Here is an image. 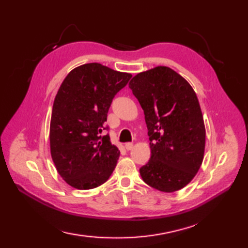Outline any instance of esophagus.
<instances>
[{
  "instance_id": "obj_1",
  "label": "esophagus",
  "mask_w": 248,
  "mask_h": 248,
  "mask_svg": "<svg viewBox=\"0 0 248 248\" xmlns=\"http://www.w3.org/2000/svg\"><path fill=\"white\" fill-rule=\"evenodd\" d=\"M125 148L127 150H131L132 148H134V144L132 143H126L125 144Z\"/></svg>"
}]
</instances>
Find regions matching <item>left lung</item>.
<instances>
[{"label": "left lung", "instance_id": "obj_1", "mask_svg": "<svg viewBox=\"0 0 248 248\" xmlns=\"http://www.w3.org/2000/svg\"><path fill=\"white\" fill-rule=\"evenodd\" d=\"M128 86L144 110L150 141L143 181L163 192L182 189L200 170L206 138L194 88L166 66L140 72Z\"/></svg>", "mask_w": 248, "mask_h": 248}]
</instances>
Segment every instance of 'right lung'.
<instances>
[{"label":"right lung","mask_w":248,"mask_h":248,"mask_svg":"<svg viewBox=\"0 0 248 248\" xmlns=\"http://www.w3.org/2000/svg\"><path fill=\"white\" fill-rule=\"evenodd\" d=\"M130 78L88 63L72 69L60 86L51 112L50 155L60 176L74 188H95L116 168L120 150L109 137L100 135L113 96Z\"/></svg>","instance_id":"add662e5"}]
</instances>
